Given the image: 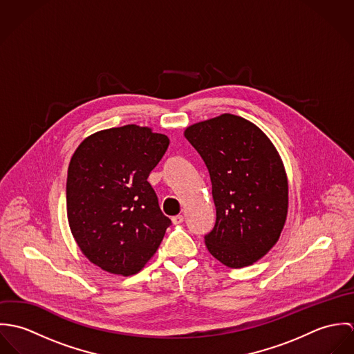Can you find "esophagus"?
Wrapping results in <instances>:
<instances>
[{
  "label": "esophagus",
  "instance_id": "34e87169",
  "mask_svg": "<svg viewBox=\"0 0 354 354\" xmlns=\"http://www.w3.org/2000/svg\"><path fill=\"white\" fill-rule=\"evenodd\" d=\"M184 219H185V218H184L183 215H176V216L171 218V222H173L174 225H178V223H183Z\"/></svg>",
  "mask_w": 354,
  "mask_h": 354
}]
</instances>
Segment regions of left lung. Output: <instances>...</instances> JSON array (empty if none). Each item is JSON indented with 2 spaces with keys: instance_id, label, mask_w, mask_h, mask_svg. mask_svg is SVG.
Instances as JSON below:
<instances>
[{
  "instance_id": "left-lung-1",
  "label": "left lung",
  "mask_w": 354,
  "mask_h": 354,
  "mask_svg": "<svg viewBox=\"0 0 354 354\" xmlns=\"http://www.w3.org/2000/svg\"><path fill=\"white\" fill-rule=\"evenodd\" d=\"M209 173L216 219L208 252L241 268L278 241L288 215V178L270 139L248 120L222 114L185 129Z\"/></svg>"
}]
</instances>
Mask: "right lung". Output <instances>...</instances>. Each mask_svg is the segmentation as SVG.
<instances>
[{
    "instance_id": "obj_1",
    "label": "right lung",
    "mask_w": 354,
    "mask_h": 354,
    "mask_svg": "<svg viewBox=\"0 0 354 354\" xmlns=\"http://www.w3.org/2000/svg\"><path fill=\"white\" fill-rule=\"evenodd\" d=\"M169 143L166 135L132 124L88 136L73 153L68 221L82 252L102 270L139 272L171 225L147 181Z\"/></svg>"
}]
</instances>
